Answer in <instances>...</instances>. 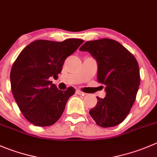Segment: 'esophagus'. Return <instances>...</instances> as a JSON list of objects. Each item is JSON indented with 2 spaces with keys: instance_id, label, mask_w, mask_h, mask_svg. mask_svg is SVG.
Wrapping results in <instances>:
<instances>
[{
  "instance_id": "obj_1",
  "label": "esophagus",
  "mask_w": 157,
  "mask_h": 157,
  "mask_svg": "<svg viewBox=\"0 0 157 157\" xmlns=\"http://www.w3.org/2000/svg\"><path fill=\"white\" fill-rule=\"evenodd\" d=\"M76 93H77V94H79V95H85V93L84 92H82L81 90H76Z\"/></svg>"
}]
</instances>
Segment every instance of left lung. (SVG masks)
Listing matches in <instances>:
<instances>
[{"label":"left lung","mask_w":157,"mask_h":157,"mask_svg":"<svg viewBox=\"0 0 157 157\" xmlns=\"http://www.w3.org/2000/svg\"><path fill=\"white\" fill-rule=\"evenodd\" d=\"M80 50L97 60V82L106 86V97H97L98 101L90 115L101 127L118 125L130 113L140 84L136 58L121 44L108 38L86 41Z\"/></svg>","instance_id":"left-lung-1"}]
</instances>
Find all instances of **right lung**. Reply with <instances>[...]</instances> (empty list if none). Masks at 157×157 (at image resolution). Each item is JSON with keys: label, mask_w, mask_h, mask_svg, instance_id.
<instances>
[{"label": "right lung", "mask_w": 157, "mask_h": 157, "mask_svg": "<svg viewBox=\"0 0 157 157\" xmlns=\"http://www.w3.org/2000/svg\"><path fill=\"white\" fill-rule=\"evenodd\" d=\"M83 43L80 39L35 40L13 62L10 75L11 90L20 110L30 124L48 127L60 119L75 89L69 86L60 90L50 77H57L67 57Z\"/></svg>", "instance_id": "add662e5"}]
</instances>
